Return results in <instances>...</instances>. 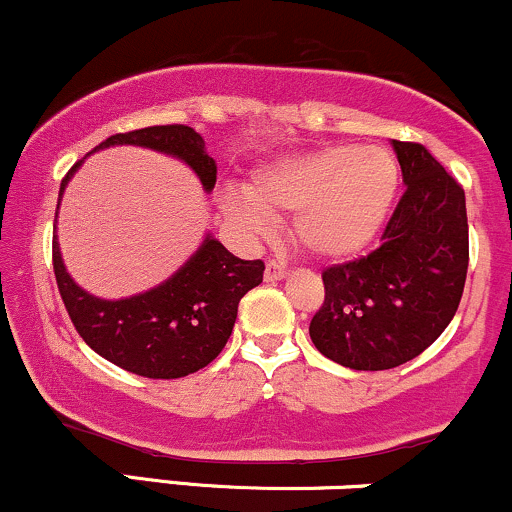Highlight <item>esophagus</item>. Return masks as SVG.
Masks as SVG:
<instances>
[{"instance_id": "1", "label": "esophagus", "mask_w": 512, "mask_h": 512, "mask_svg": "<svg viewBox=\"0 0 512 512\" xmlns=\"http://www.w3.org/2000/svg\"><path fill=\"white\" fill-rule=\"evenodd\" d=\"M286 276H289V267H286L284 262H279V260L267 262V269H264V279H267V281H281V279H286Z\"/></svg>"}]
</instances>
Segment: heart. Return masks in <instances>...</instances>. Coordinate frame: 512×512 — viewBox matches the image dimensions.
I'll return each instance as SVG.
<instances>
[{"instance_id": "b5f03b06", "label": "heart", "mask_w": 512, "mask_h": 512, "mask_svg": "<svg viewBox=\"0 0 512 512\" xmlns=\"http://www.w3.org/2000/svg\"><path fill=\"white\" fill-rule=\"evenodd\" d=\"M399 182L397 158L383 146H332L257 168L248 190L223 192L221 209L248 236H264L274 211H296L298 245L342 260L373 243L395 207Z\"/></svg>"}]
</instances>
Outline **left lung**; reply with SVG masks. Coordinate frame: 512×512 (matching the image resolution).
Instances as JSON below:
<instances>
[{
  "instance_id": "8db88e82",
  "label": "left lung",
  "mask_w": 512,
  "mask_h": 512,
  "mask_svg": "<svg viewBox=\"0 0 512 512\" xmlns=\"http://www.w3.org/2000/svg\"><path fill=\"white\" fill-rule=\"evenodd\" d=\"M407 190L383 243L322 272L325 303L310 320L322 356L387 370L426 351L457 313L469 264L464 190L424 144L392 139Z\"/></svg>"
}]
</instances>
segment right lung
<instances>
[{
  "label": "right lung",
  "instance_id": "right-lung-1",
  "mask_svg": "<svg viewBox=\"0 0 512 512\" xmlns=\"http://www.w3.org/2000/svg\"><path fill=\"white\" fill-rule=\"evenodd\" d=\"M117 144L180 158L195 170L204 190H214L216 161L192 127L158 125L113 134L93 151ZM79 166L81 161L64 175L60 199ZM52 267L64 308L81 339L105 361L154 380L185 378L209 366L231 337L240 298L260 286L264 274L262 260H240L211 236L170 279L120 301L91 296L76 284L64 269L57 233L52 236Z\"/></svg>",
  "mask_w": 512,
  "mask_h": 512
}]
</instances>
